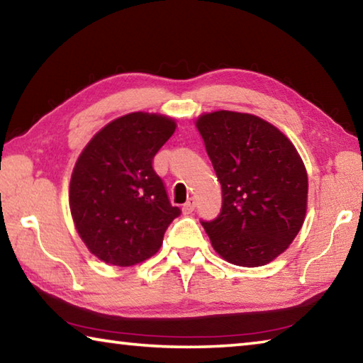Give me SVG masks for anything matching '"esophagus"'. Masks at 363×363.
Masks as SVG:
<instances>
[{
  "instance_id": "esophagus-1",
  "label": "esophagus",
  "mask_w": 363,
  "mask_h": 363,
  "mask_svg": "<svg viewBox=\"0 0 363 363\" xmlns=\"http://www.w3.org/2000/svg\"><path fill=\"white\" fill-rule=\"evenodd\" d=\"M194 210H195V200L194 199H189L186 203H184L182 211H184V214H190Z\"/></svg>"
}]
</instances>
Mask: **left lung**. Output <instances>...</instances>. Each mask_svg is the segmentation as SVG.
I'll use <instances>...</instances> for the list:
<instances>
[{"instance_id": "1", "label": "left lung", "mask_w": 363, "mask_h": 363, "mask_svg": "<svg viewBox=\"0 0 363 363\" xmlns=\"http://www.w3.org/2000/svg\"><path fill=\"white\" fill-rule=\"evenodd\" d=\"M196 128L223 189L218 218L201 220L216 253L257 267L290 247L304 223L307 173L277 128L250 113L201 115Z\"/></svg>"}]
</instances>
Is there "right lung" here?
Returning a JSON list of instances; mask_svg holds the SVG:
<instances>
[{
	"mask_svg": "<svg viewBox=\"0 0 363 363\" xmlns=\"http://www.w3.org/2000/svg\"><path fill=\"white\" fill-rule=\"evenodd\" d=\"M174 130L167 116L134 112L102 128L79 155L70 211L82 240L101 261L121 267L145 261L181 214L153 169V157Z\"/></svg>",
	"mask_w": 363,
	"mask_h": 363,
	"instance_id": "right-lung-1",
	"label": "right lung"
}]
</instances>
